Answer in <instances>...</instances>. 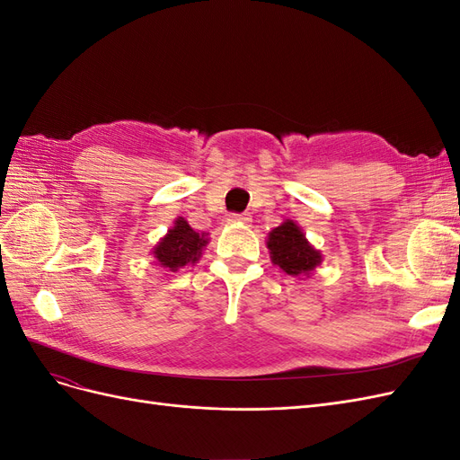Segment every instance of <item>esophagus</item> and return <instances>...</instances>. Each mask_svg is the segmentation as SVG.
Returning a JSON list of instances; mask_svg holds the SVG:
<instances>
[{"label":"esophagus","instance_id":"obj_1","mask_svg":"<svg viewBox=\"0 0 460 460\" xmlns=\"http://www.w3.org/2000/svg\"><path fill=\"white\" fill-rule=\"evenodd\" d=\"M228 220L230 222H249V220H252V215H249V213H230Z\"/></svg>","mask_w":460,"mask_h":460}]
</instances>
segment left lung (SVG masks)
Segmentation results:
<instances>
[{
	"mask_svg": "<svg viewBox=\"0 0 460 460\" xmlns=\"http://www.w3.org/2000/svg\"><path fill=\"white\" fill-rule=\"evenodd\" d=\"M267 243L272 262L289 276L309 274L323 259L316 249L305 240V234L294 220H286L284 225L274 228L269 234Z\"/></svg>",
	"mask_w": 460,
	"mask_h": 460,
	"instance_id": "obj_1",
	"label": "left lung"
}]
</instances>
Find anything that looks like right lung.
I'll return each instance as SVG.
<instances>
[{
	"mask_svg": "<svg viewBox=\"0 0 460 460\" xmlns=\"http://www.w3.org/2000/svg\"><path fill=\"white\" fill-rule=\"evenodd\" d=\"M207 235L205 234H198L196 230H191V226L188 222L180 217L174 226L169 230V234L157 243L155 252V259L163 264V267L171 269L172 272L186 267V264H193L199 255L201 249L207 245Z\"/></svg>",
	"mask_w": 460,
	"mask_h": 460,
	"instance_id": "1",
	"label": "right lung"
}]
</instances>
